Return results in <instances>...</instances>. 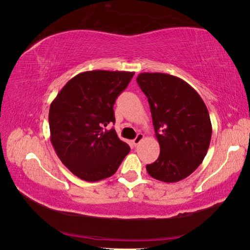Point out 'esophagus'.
Wrapping results in <instances>:
<instances>
[{"instance_id":"esophagus-1","label":"esophagus","mask_w":250,"mask_h":250,"mask_svg":"<svg viewBox=\"0 0 250 250\" xmlns=\"http://www.w3.org/2000/svg\"><path fill=\"white\" fill-rule=\"evenodd\" d=\"M143 138H145V137H143L142 133H138V135H137V137H135L134 140H132V145L134 146H137L139 143H140L143 140Z\"/></svg>"}]
</instances>
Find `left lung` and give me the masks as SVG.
<instances>
[{"label": "left lung", "mask_w": 250, "mask_h": 250, "mask_svg": "<svg viewBox=\"0 0 250 250\" xmlns=\"http://www.w3.org/2000/svg\"><path fill=\"white\" fill-rule=\"evenodd\" d=\"M137 83L149 101L160 145L159 158L146 164V171L167 183L183 180L196 170L208 150V110L196 90L175 76L141 73Z\"/></svg>", "instance_id": "obj_1"}]
</instances>
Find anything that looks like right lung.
I'll return each instance as SVG.
<instances>
[{
  "instance_id": "1",
  "label": "right lung",
  "mask_w": 250,
  "mask_h": 250,
  "mask_svg": "<svg viewBox=\"0 0 250 250\" xmlns=\"http://www.w3.org/2000/svg\"><path fill=\"white\" fill-rule=\"evenodd\" d=\"M134 73L90 70L76 75L49 108L50 142L62 164L79 179L97 182L112 176L129 153L115 129L113 104Z\"/></svg>"
}]
</instances>
